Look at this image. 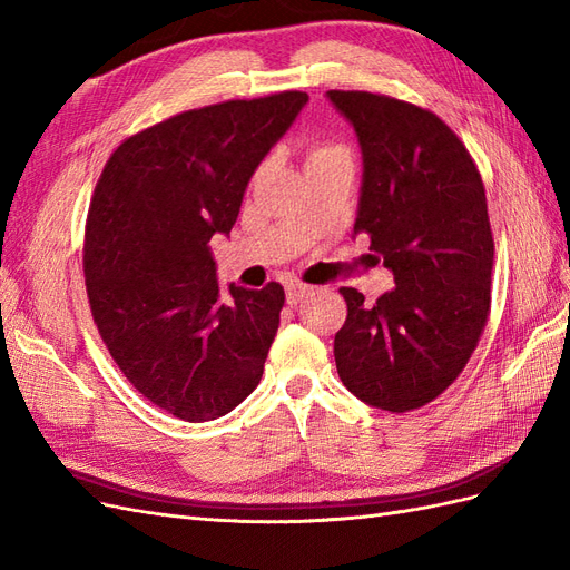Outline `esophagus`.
Wrapping results in <instances>:
<instances>
[{"label":"esophagus","instance_id":"obj_1","mask_svg":"<svg viewBox=\"0 0 570 570\" xmlns=\"http://www.w3.org/2000/svg\"><path fill=\"white\" fill-rule=\"evenodd\" d=\"M312 285L306 283H299V281H289L285 285V292H287V304H299L306 295H312Z\"/></svg>","mask_w":570,"mask_h":570}]
</instances>
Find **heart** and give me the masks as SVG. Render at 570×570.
Listing matches in <instances>:
<instances>
[{
    "instance_id": "1",
    "label": "heart",
    "mask_w": 570,
    "mask_h": 570,
    "mask_svg": "<svg viewBox=\"0 0 570 570\" xmlns=\"http://www.w3.org/2000/svg\"><path fill=\"white\" fill-rule=\"evenodd\" d=\"M335 154H347V151L337 145H314L306 154V166L314 161H321V159H327V157H335Z\"/></svg>"
}]
</instances>
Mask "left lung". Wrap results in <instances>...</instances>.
Wrapping results in <instances>:
<instances>
[{
    "label": "left lung",
    "mask_w": 570,
    "mask_h": 570,
    "mask_svg": "<svg viewBox=\"0 0 570 570\" xmlns=\"http://www.w3.org/2000/svg\"><path fill=\"white\" fill-rule=\"evenodd\" d=\"M350 120L364 176L354 235L394 275L373 306L342 287L347 321L335 335L340 381L368 406L404 413L450 387L490 314L494 243L485 187L450 126L373 92L331 90Z\"/></svg>",
    "instance_id": "1"
}]
</instances>
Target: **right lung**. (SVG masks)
Returning a JSON list of instances; mask_svg holds the SVG:
<instances>
[{
  "label": "right lung",
  "instance_id": "obj_1",
  "mask_svg": "<svg viewBox=\"0 0 570 570\" xmlns=\"http://www.w3.org/2000/svg\"><path fill=\"white\" fill-rule=\"evenodd\" d=\"M306 92L233 99L137 132L105 166L85 226V285L109 354L151 404L226 416L262 381L285 289L223 292L209 239L230 235L254 170Z\"/></svg>",
  "mask_w": 570,
  "mask_h": 570
}]
</instances>
